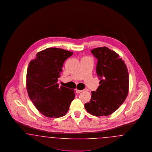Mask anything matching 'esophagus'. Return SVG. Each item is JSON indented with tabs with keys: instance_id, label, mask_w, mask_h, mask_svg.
<instances>
[{
	"instance_id": "esophagus-1",
	"label": "esophagus",
	"mask_w": 152,
	"mask_h": 152,
	"mask_svg": "<svg viewBox=\"0 0 152 152\" xmlns=\"http://www.w3.org/2000/svg\"><path fill=\"white\" fill-rule=\"evenodd\" d=\"M83 91V90H79V89H76V92L77 93V94H79L80 92H81Z\"/></svg>"
}]
</instances>
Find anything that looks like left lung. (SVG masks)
Segmentation results:
<instances>
[{"label":"left lung","mask_w":152,"mask_h":152,"mask_svg":"<svg viewBox=\"0 0 152 152\" xmlns=\"http://www.w3.org/2000/svg\"><path fill=\"white\" fill-rule=\"evenodd\" d=\"M91 51L98 60L96 73L101 80L96 91L92 92L91 100L85 104V108L94 116H108L127 97L129 85L128 68L119 55L108 47Z\"/></svg>","instance_id":"8db88e82"}]
</instances>
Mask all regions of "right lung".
<instances>
[{
  "label": "right lung",
  "instance_id": "1",
  "mask_svg": "<svg viewBox=\"0 0 152 152\" xmlns=\"http://www.w3.org/2000/svg\"><path fill=\"white\" fill-rule=\"evenodd\" d=\"M72 52L48 48L37 52L29 62L26 88L30 100L44 116L58 118L65 116L75 97V90L59 87L60 73L65 60Z\"/></svg>",
  "mask_w": 152,
  "mask_h": 152
}]
</instances>
